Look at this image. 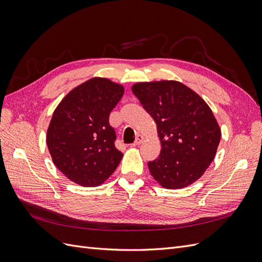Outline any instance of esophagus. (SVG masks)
<instances>
[{"mask_svg": "<svg viewBox=\"0 0 262 262\" xmlns=\"http://www.w3.org/2000/svg\"><path fill=\"white\" fill-rule=\"evenodd\" d=\"M143 141H144V137H143V136H141V134H138L137 138H136V141H134V143L132 144V146L140 145Z\"/></svg>", "mask_w": 262, "mask_h": 262, "instance_id": "34e87169", "label": "esophagus"}]
</instances>
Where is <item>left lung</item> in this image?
<instances>
[{"instance_id": "8db88e82", "label": "left lung", "mask_w": 262, "mask_h": 262, "mask_svg": "<svg viewBox=\"0 0 262 262\" xmlns=\"http://www.w3.org/2000/svg\"><path fill=\"white\" fill-rule=\"evenodd\" d=\"M132 92L156 122L162 144L160 156L147 163L150 175L167 189L193 184L214 160L221 140L212 110L177 81L137 83Z\"/></svg>"}]
</instances>
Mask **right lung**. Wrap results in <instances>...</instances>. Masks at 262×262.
I'll use <instances>...</instances> for the list:
<instances>
[{
	"instance_id": "obj_1",
	"label": "right lung",
	"mask_w": 262,
	"mask_h": 262,
	"mask_svg": "<svg viewBox=\"0 0 262 262\" xmlns=\"http://www.w3.org/2000/svg\"><path fill=\"white\" fill-rule=\"evenodd\" d=\"M123 93L122 85L93 77L71 91L55 108L47 145L53 164L71 181L96 187L118 167L123 154L115 146L109 115Z\"/></svg>"
}]
</instances>
